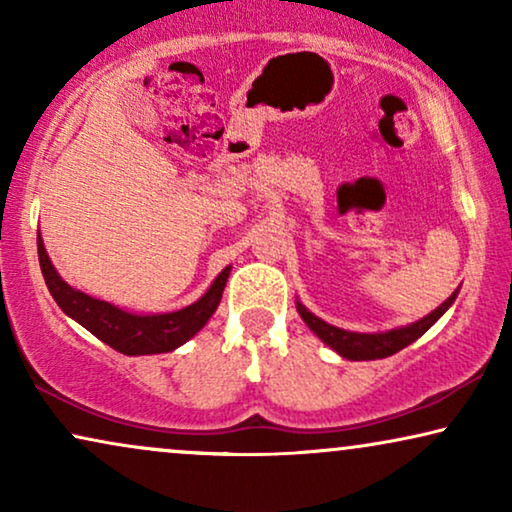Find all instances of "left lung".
<instances>
[{"instance_id": "8db88e82", "label": "left lung", "mask_w": 512, "mask_h": 512, "mask_svg": "<svg viewBox=\"0 0 512 512\" xmlns=\"http://www.w3.org/2000/svg\"><path fill=\"white\" fill-rule=\"evenodd\" d=\"M459 289L452 293L450 298L445 300L438 310H433L431 314H426L424 319H419L417 324L403 326V328H394V331L387 333H352V331H342V328H335L326 321H321L319 317H314L310 310H305L303 305L298 307V314L303 317V321L310 326L312 333H317L321 340L326 342L328 347L335 349L340 356H345L349 361H373V359H387V356L401 352L403 347H408L415 342L417 338L429 331V328L436 324V321L443 317L447 307L454 303Z\"/></svg>"}]
</instances>
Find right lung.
Here are the masks:
<instances>
[{
    "mask_svg": "<svg viewBox=\"0 0 512 512\" xmlns=\"http://www.w3.org/2000/svg\"><path fill=\"white\" fill-rule=\"evenodd\" d=\"M37 249L46 286L55 298V303L60 305V310L79 321L83 328H88L95 338H100L109 347H114L116 352L128 356L165 354L184 345L186 340H191L216 312L230 275V268L223 270L214 279V284L209 286L205 296L198 303L184 307V310L142 317V314L118 310V307L104 303V300L90 298L86 293L76 291L62 282V277L55 272L51 258L46 254L41 235L37 237Z\"/></svg>",
    "mask_w": 512,
    "mask_h": 512,
    "instance_id": "1",
    "label": "right lung"
}]
</instances>
